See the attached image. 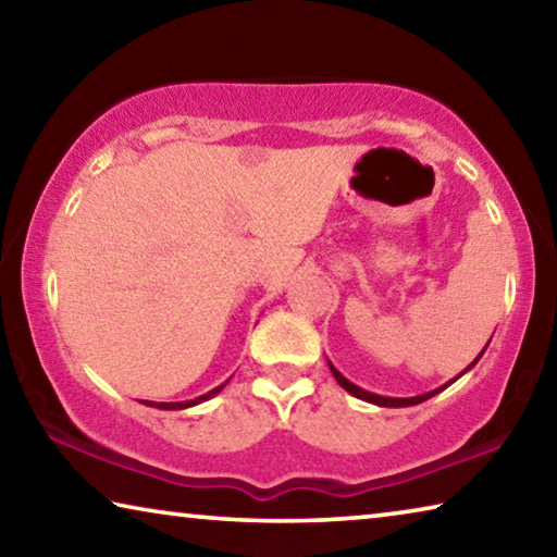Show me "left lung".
Wrapping results in <instances>:
<instances>
[{
	"instance_id": "left-lung-1",
	"label": "left lung",
	"mask_w": 557,
	"mask_h": 557,
	"mask_svg": "<svg viewBox=\"0 0 557 557\" xmlns=\"http://www.w3.org/2000/svg\"><path fill=\"white\" fill-rule=\"evenodd\" d=\"M488 342H492V338H488ZM488 346V344H486ZM486 346H484V351H486ZM482 351V354H484ZM482 354H479L476 358H474V361H471L469 366H467V369L465 371H461L459 375H465L469 369H474V366H476V361H479V358H482ZM329 369H332V373H334V379H336V383L338 385H342V388L344 391H348V393H351L354 395V398H358V400H366V403H373V405H381V408H410V405H418V403H425L428 398H432V395H437V393H442V391H445L447 388V385L449 383H455L457 379H459V375H457V379H451L449 383H445V385H440V388H435V391H430V393H422V395H414V398H385V395H375V393H369V391H363V388H358V385L356 383H351V381H348V379H344V375L342 373H338L336 369H334V363L332 361H329Z\"/></svg>"
}]
</instances>
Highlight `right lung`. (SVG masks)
<instances>
[{
  "instance_id": "right-lung-1",
  "label": "right lung",
  "mask_w": 557,
  "mask_h": 557,
  "mask_svg": "<svg viewBox=\"0 0 557 557\" xmlns=\"http://www.w3.org/2000/svg\"><path fill=\"white\" fill-rule=\"evenodd\" d=\"M225 383H228V381H225ZM225 383L219 385V388L209 391L206 395H199V398H194V400H184V403H152V400H145V405H149V408H159V410H184V408H194V405H199V403H203V400L213 398V395H219V393L225 388Z\"/></svg>"
}]
</instances>
